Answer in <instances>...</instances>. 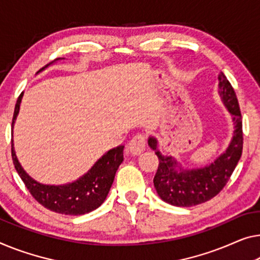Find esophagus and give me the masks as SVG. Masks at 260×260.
<instances>
[{
    "label": "esophagus",
    "instance_id": "esophagus-1",
    "mask_svg": "<svg viewBox=\"0 0 260 260\" xmlns=\"http://www.w3.org/2000/svg\"><path fill=\"white\" fill-rule=\"evenodd\" d=\"M146 148V138L145 135L138 134L132 139L129 145H128V150L132 155H140L143 150Z\"/></svg>",
    "mask_w": 260,
    "mask_h": 260
}]
</instances>
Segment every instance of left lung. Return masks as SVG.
<instances>
[{"label":"left lung","instance_id":"1","mask_svg":"<svg viewBox=\"0 0 260 260\" xmlns=\"http://www.w3.org/2000/svg\"><path fill=\"white\" fill-rule=\"evenodd\" d=\"M218 94L232 117L234 133L226 149L209 165L196 168L183 167L175 156L160 152L156 138L153 135L148 138V146L158 157V167L153 181L154 187L166 203L175 207H193L211 200L229 181L242 156L241 110L234 88L223 72L218 75Z\"/></svg>","mask_w":260,"mask_h":260}]
</instances>
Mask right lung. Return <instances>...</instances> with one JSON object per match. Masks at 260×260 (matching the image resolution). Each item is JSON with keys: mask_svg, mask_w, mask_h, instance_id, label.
Returning <instances> with one entry per match:
<instances>
[{"mask_svg": "<svg viewBox=\"0 0 260 260\" xmlns=\"http://www.w3.org/2000/svg\"><path fill=\"white\" fill-rule=\"evenodd\" d=\"M60 59H64V58H57L55 61ZM52 63L45 65L38 72L43 71ZM22 98L23 92L18 96L16 106H15L13 123H11L13 129L18 115ZM123 148L125 146L121 145L108 150L88 169L87 173H85L76 181L69 182L67 184H43L34 180L23 169L16 156L14 140L11 138V156H13L15 169L17 170L19 177L24 182L25 187L28 188L34 199L49 210L58 212V214L73 216L87 214L95 210L104 203L114 181L115 173L123 161Z\"/></svg>", "mask_w": 260, "mask_h": 260, "instance_id": "add662e5", "label": "right lung"}]
</instances>
